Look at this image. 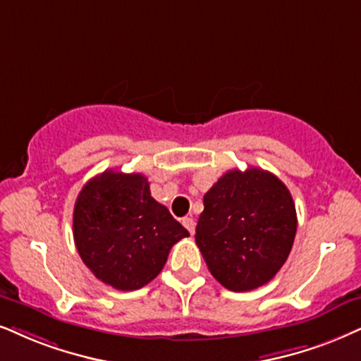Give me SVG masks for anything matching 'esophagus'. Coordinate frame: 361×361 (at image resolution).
I'll list each match as a JSON object with an SVG mask.
<instances>
[{"instance_id": "esophagus-1", "label": "esophagus", "mask_w": 361, "mask_h": 361, "mask_svg": "<svg viewBox=\"0 0 361 361\" xmlns=\"http://www.w3.org/2000/svg\"><path fill=\"white\" fill-rule=\"evenodd\" d=\"M181 223H183V226L186 228V230L190 231V235L195 233V220H193V218H191V216H185L183 221H181Z\"/></svg>"}]
</instances>
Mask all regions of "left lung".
Returning <instances> with one entry per match:
<instances>
[{
	"label": "left lung",
	"instance_id": "8db88e82",
	"mask_svg": "<svg viewBox=\"0 0 361 361\" xmlns=\"http://www.w3.org/2000/svg\"><path fill=\"white\" fill-rule=\"evenodd\" d=\"M196 245L208 270L231 291L264 285L286 262L296 235L288 188L262 168L226 171L203 196Z\"/></svg>",
	"mask_w": 361,
	"mask_h": 361
}]
</instances>
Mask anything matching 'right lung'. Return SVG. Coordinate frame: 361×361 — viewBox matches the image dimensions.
Here are the masks:
<instances>
[{
    "instance_id": "1",
    "label": "right lung",
    "mask_w": 361,
    "mask_h": 361,
    "mask_svg": "<svg viewBox=\"0 0 361 361\" xmlns=\"http://www.w3.org/2000/svg\"><path fill=\"white\" fill-rule=\"evenodd\" d=\"M73 236L98 280L133 291L159 275L171 246L190 233L153 198L147 176L106 170L80 191Z\"/></svg>"
}]
</instances>
